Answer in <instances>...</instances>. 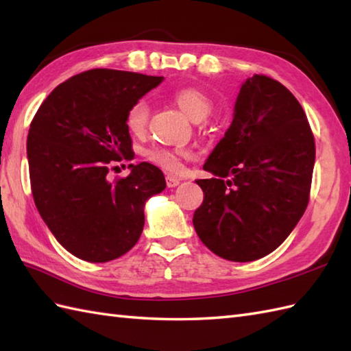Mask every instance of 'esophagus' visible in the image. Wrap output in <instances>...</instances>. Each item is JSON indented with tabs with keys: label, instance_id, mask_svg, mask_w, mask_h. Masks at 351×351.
<instances>
[{
	"label": "esophagus",
	"instance_id": "obj_1",
	"mask_svg": "<svg viewBox=\"0 0 351 351\" xmlns=\"http://www.w3.org/2000/svg\"><path fill=\"white\" fill-rule=\"evenodd\" d=\"M166 182H167V187L169 189H173V187H176V185H180L181 180H180V178L173 176V175H167L166 176Z\"/></svg>",
	"mask_w": 351,
	"mask_h": 351
}]
</instances>
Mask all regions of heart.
I'll return each mask as SVG.
<instances>
[{"label": "heart", "instance_id": "obj_1", "mask_svg": "<svg viewBox=\"0 0 351 351\" xmlns=\"http://www.w3.org/2000/svg\"><path fill=\"white\" fill-rule=\"evenodd\" d=\"M173 101L185 117L190 121H197V119H205L210 114L213 104L210 98L204 93L193 87H185L176 90L173 95ZM149 119V107L147 102L140 99L128 110L126 113V128L132 136H141L146 131ZM189 155L184 149H176V151H169V149H154L147 152V160L152 161L156 166L167 170V171H180L182 167L181 160Z\"/></svg>", "mask_w": 351, "mask_h": 351}]
</instances>
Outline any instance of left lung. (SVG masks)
Wrapping results in <instances>:
<instances>
[{"label": "left lung", "instance_id": "obj_1", "mask_svg": "<svg viewBox=\"0 0 351 351\" xmlns=\"http://www.w3.org/2000/svg\"><path fill=\"white\" fill-rule=\"evenodd\" d=\"M314 162V136L295 96L264 75L245 80L232 122L204 164L213 178L196 181L200 240L235 263L278 249L306 210Z\"/></svg>", "mask_w": 351, "mask_h": 351}]
</instances>
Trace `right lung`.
I'll return each instance as SVG.
<instances>
[{
    "instance_id": "right-lung-1",
    "label": "right lung",
    "mask_w": 351,
    "mask_h": 351,
    "mask_svg": "<svg viewBox=\"0 0 351 351\" xmlns=\"http://www.w3.org/2000/svg\"><path fill=\"white\" fill-rule=\"evenodd\" d=\"M162 80L86 71L57 86L37 110L27 138L34 204L73 256L107 263L125 255L143 232L146 202L166 189L162 171L146 161L108 180L114 161L134 155L126 113Z\"/></svg>"
}]
</instances>
